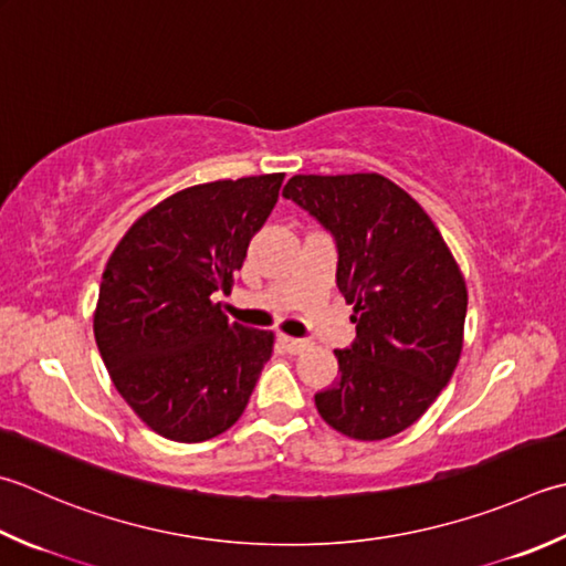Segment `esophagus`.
<instances>
[{
    "label": "esophagus",
    "mask_w": 566,
    "mask_h": 566,
    "mask_svg": "<svg viewBox=\"0 0 566 566\" xmlns=\"http://www.w3.org/2000/svg\"><path fill=\"white\" fill-rule=\"evenodd\" d=\"M280 343H282V348L286 350V353H294V356H296V353H302V350H306V346H308V343L306 340H302V338H292V336H280Z\"/></svg>",
    "instance_id": "34e87169"
}]
</instances>
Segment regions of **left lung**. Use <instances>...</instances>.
<instances>
[{
    "mask_svg": "<svg viewBox=\"0 0 566 566\" xmlns=\"http://www.w3.org/2000/svg\"><path fill=\"white\" fill-rule=\"evenodd\" d=\"M284 198L334 232L338 290L358 338L338 358V380L318 392L328 427L380 441L412 427L457 370L469 292L424 208L380 174H296Z\"/></svg>",
    "mask_w": 566,
    "mask_h": 566,
    "instance_id": "left-lung-1",
    "label": "left lung"
}]
</instances>
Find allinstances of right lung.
Listing matches in <instances>:
<instances>
[{
    "label": "right lung",
    "mask_w": 566,
    "mask_h": 566,
    "mask_svg": "<svg viewBox=\"0 0 566 566\" xmlns=\"http://www.w3.org/2000/svg\"><path fill=\"white\" fill-rule=\"evenodd\" d=\"M284 174L198 184L139 216L109 254L93 314L109 380L157 434L198 444L238 422L274 348L272 331L228 321L250 238Z\"/></svg>",
    "instance_id": "add662e5"
}]
</instances>
